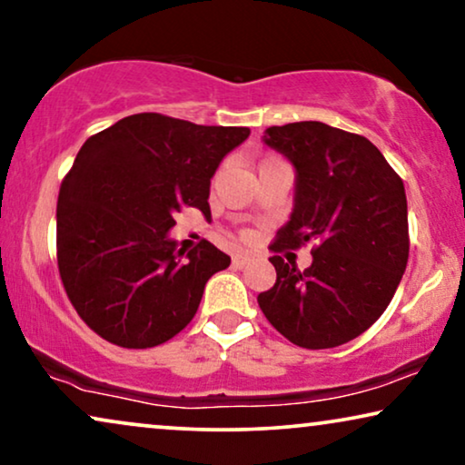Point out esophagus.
<instances>
[{"label": "esophagus", "mask_w": 465, "mask_h": 465, "mask_svg": "<svg viewBox=\"0 0 465 465\" xmlns=\"http://www.w3.org/2000/svg\"><path fill=\"white\" fill-rule=\"evenodd\" d=\"M250 260H252V253L237 252V253H234V256H232V264L239 266V269H243V266H245L247 262H250Z\"/></svg>", "instance_id": "esophagus-1"}]
</instances>
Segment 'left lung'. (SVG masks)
<instances>
[{"label":"left lung","mask_w":465,"mask_h":465,"mask_svg":"<svg viewBox=\"0 0 465 465\" xmlns=\"http://www.w3.org/2000/svg\"><path fill=\"white\" fill-rule=\"evenodd\" d=\"M262 142L296 173L294 209L271 250L313 243V262L298 271L272 256L277 282L258 304L294 345L339 347L383 315L404 275V183L366 137L317 120L269 126Z\"/></svg>","instance_id":"left-lung-1"}]
</instances>
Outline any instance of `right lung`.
Returning a JSON list of instances; mask_svg holds the SVG:
<instances>
[{
	"label": "right lung",
	"instance_id": "right-lung-1",
	"mask_svg": "<svg viewBox=\"0 0 465 465\" xmlns=\"http://www.w3.org/2000/svg\"><path fill=\"white\" fill-rule=\"evenodd\" d=\"M247 126L133 114L88 137L56 203L59 272L78 315L126 349L173 339L231 256L201 241L182 258L169 237L183 205L209 212V186Z\"/></svg>",
	"mask_w": 465,
	"mask_h": 465
}]
</instances>
